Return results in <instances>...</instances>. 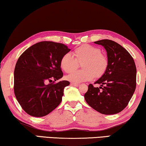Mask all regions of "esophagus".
<instances>
[{"mask_svg":"<svg viewBox=\"0 0 146 146\" xmlns=\"http://www.w3.org/2000/svg\"><path fill=\"white\" fill-rule=\"evenodd\" d=\"M71 85L75 86H80V84H78V83H73V82H72V83H71Z\"/></svg>","mask_w":146,"mask_h":146,"instance_id":"1","label":"esophagus"}]
</instances>
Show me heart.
<instances>
[{"label": "heart", "mask_w": 146, "mask_h": 146, "mask_svg": "<svg viewBox=\"0 0 146 146\" xmlns=\"http://www.w3.org/2000/svg\"><path fill=\"white\" fill-rule=\"evenodd\" d=\"M73 56L66 54L60 60V67L66 73L76 70L81 65L83 69L67 75L66 79L73 82H82L93 79L96 76L100 77L108 67V60L98 48L84 44L73 51Z\"/></svg>", "instance_id": "heart-1"}]
</instances>
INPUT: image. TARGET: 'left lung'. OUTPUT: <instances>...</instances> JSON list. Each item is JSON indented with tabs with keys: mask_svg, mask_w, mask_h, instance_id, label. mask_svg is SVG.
<instances>
[{
	"mask_svg": "<svg viewBox=\"0 0 146 146\" xmlns=\"http://www.w3.org/2000/svg\"><path fill=\"white\" fill-rule=\"evenodd\" d=\"M107 52L108 67L94 82L88 85L84 99L91 108L104 115L118 113L125 109L135 91L136 67L127 50L115 41L104 39L94 42Z\"/></svg>",
	"mask_w": 146,
	"mask_h": 146,
	"instance_id": "left-lung-1",
	"label": "left lung"
}]
</instances>
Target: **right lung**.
<instances>
[{"mask_svg":"<svg viewBox=\"0 0 146 146\" xmlns=\"http://www.w3.org/2000/svg\"><path fill=\"white\" fill-rule=\"evenodd\" d=\"M71 50L62 43L42 41L27 48L17 60L14 69V93L17 102L31 116L49 114L60 105L67 80L46 84L64 75L60 67L62 56Z\"/></svg>","mask_w":146,"mask_h":146,"instance_id":"right-lung-1","label":"right lung"}]
</instances>
